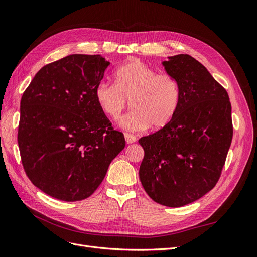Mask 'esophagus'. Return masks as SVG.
<instances>
[{"label":"esophagus","mask_w":257,"mask_h":257,"mask_svg":"<svg viewBox=\"0 0 257 257\" xmlns=\"http://www.w3.org/2000/svg\"><path fill=\"white\" fill-rule=\"evenodd\" d=\"M124 137H125L126 144H133V143L136 142V137L134 135H132V134L125 133V134H124Z\"/></svg>","instance_id":"1"}]
</instances>
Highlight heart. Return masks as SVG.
I'll use <instances>...</instances> for the list:
<instances>
[{"mask_svg": "<svg viewBox=\"0 0 257 257\" xmlns=\"http://www.w3.org/2000/svg\"><path fill=\"white\" fill-rule=\"evenodd\" d=\"M114 84L99 82L95 99L100 110L111 120H116L127 106L132 109L120 119L124 130L144 131L165 126L175 115L180 90L174 77L158 74L143 61L133 60L120 66L113 75Z\"/></svg>", "mask_w": 257, "mask_h": 257, "instance_id": "obj_1", "label": "heart"}]
</instances>
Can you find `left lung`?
Wrapping results in <instances>:
<instances>
[{"mask_svg":"<svg viewBox=\"0 0 257 257\" xmlns=\"http://www.w3.org/2000/svg\"><path fill=\"white\" fill-rule=\"evenodd\" d=\"M180 90L168 124L138 143L145 157L139 179L155 203L182 207L211 191L219 180L232 139L226 90L189 54L163 61Z\"/></svg>","mask_w":257,"mask_h":257,"instance_id":"obj_1","label":"left lung"}]
</instances>
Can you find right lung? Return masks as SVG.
Instances as JSON below:
<instances>
[{
  "mask_svg": "<svg viewBox=\"0 0 257 257\" xmlns=\"http://www.w3.org/2000/svg\"><path fill=\"white\" fill-rule=\"evenodd\" d=\"M109 64L99 54H71L42 67L23 93L22 165L31 182L53 198H88L125 147L94 95Z\"/></svg>",
  "mask_w": 257,
  "mask_h": 257,
  "instance_id": "1",
  "label": "right lung"
}]
</instances>
